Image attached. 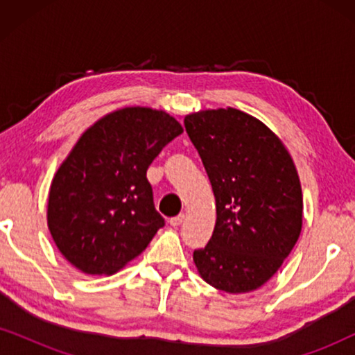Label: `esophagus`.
Wrapping results in <instances>:
<instances>
[{
    "instance_id": "34e87169",
    "label": "esophagus",
    "mask_w": 355,
    "mask_h": 355,
    "mask_svg": "<svg viewBox=\"0 0 355 355\" xmlns=\"http://www.w3.org/2000/svg\"><path fill=\"white\" fill-rule=\"evenodd\" d=\"M184 220H186V216L178 215V216H174V218H171V220H169V225H171L173 227H178V226L182 225Z\"/></svg>"
}]
</instances>
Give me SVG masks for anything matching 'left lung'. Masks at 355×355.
Here are the masks:
<instances>
[{"label":"left lung","mask_w":355,"mask_h":355,"mask_svg":"<svg viewBox=\"0 0 355 355\" xmlns=\"http://www.w3.org/2000/svg\"><path fill=\"white\" fill-rule=\"evenodd\" d=\"M184 125L216 202L213 236L193 263L213 288L252 293L273 278L302 231L294 159L268 125L231 106L196 111Z\"/></svg>","instance_id":"1"}]
</instances>
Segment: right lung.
<instances>
[{
  "label": "right lung",
  "instance_id": "right-lung-1",
  "mask_svg": "<svg viewBox=\"0 0 355 355\" xmlns=\"http://www.w3.org/2000/svg\"><path fill=\"white\" fill-rule=\"evenodd\" d=\"M164 110L125 106L90 125L53 176L46 221L61 255L85 275H113L164 225L147 169L182 134Z\"/></svg>",
  "mask_w": 355,
  "mask_h": 355
}]
</instances>
